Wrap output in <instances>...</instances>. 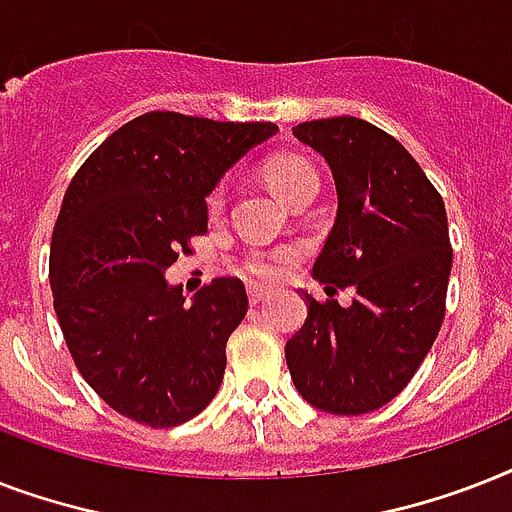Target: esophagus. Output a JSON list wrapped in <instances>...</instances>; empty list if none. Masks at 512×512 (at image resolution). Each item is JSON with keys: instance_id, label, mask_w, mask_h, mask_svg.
Returning <instances> with one entry per match:
<instances>
[{"instance_id": "1", "label": "esophagus", "mask_w": 512, "mask_h": 512, "mask_svg": "<svg viewBox=\"0 0 512 512\" xmlns=\"http://www.w3.org/2000/svg\"><path fill=\"white\" fill-rule=\"evenodd\" d=\"M249 303L252 305H257V303H263L265 297H271V292H268V289H260V287H249Z\"/></svg>"}]
</instances>
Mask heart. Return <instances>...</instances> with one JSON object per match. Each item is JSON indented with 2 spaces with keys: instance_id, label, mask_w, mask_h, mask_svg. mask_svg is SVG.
<instances>
[{
  "instance_id": "b5f03b06",
  "label": "heart",
  "mask_w": 512,
  "mask_h": 512,
  "mask_svg": "<svg viewBox=\"0 0 512 512\" xmlns=\"http://www.w3.org/2000/svg\"><path fill=\"white\" fill-rule=\"evenodd\" d=\"M265 177L268 183L273 185V191L284 196V199H292L300 188L311 183H319V175L313 170L311 164L303 162V159H295V156H281V159H273L265 170ZM223 204V191L217 188L212 196H209V209L217 212ZM289 255L287 252H276V255H249L241 265V273L249 276V279H260V281H273L279 279L281 271L287 268Z\"/></svg>"
}]
</instances>
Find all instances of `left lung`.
<instances>
[{"label":"left lung","mask_w":512,"mask_h":512,"mask_svg":"<svg viewBox=\"0 0 512 512\" xmlns=\"http://www.w3.org/2000/svg\"><path fill=\"white\" fill-rule=\"evenodd\" d=\"M329 164L337 220L313 263L327 303L300 292L303 329L289 337L297 393L329 414H366L396 398L444 321L452 244L444 199L396 138L356 116L297 124ZM353 288L354 303L331 300Z\"/></svg>","instance_id":"left-lung-1"}]
</instances>
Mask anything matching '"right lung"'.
<instances>
[{"instance_id": "1", "label": "right lung", "mask_w": 512, "mask_h": 512, "mask_svg": "<svg viewBox=\"0 0 512 512\" xmlns=\"http://www.w3.org/2000/svg\"><path fill=\"white\" fill-rule=\"evenodd\" d=\"M279 127L175 111L132 119L79 167L50 247V287L76 369L124 417L175 428L215 398L247 313L239 279L191 303L164 273L207 233V196Z\"/></svg>"}]
</instances>
